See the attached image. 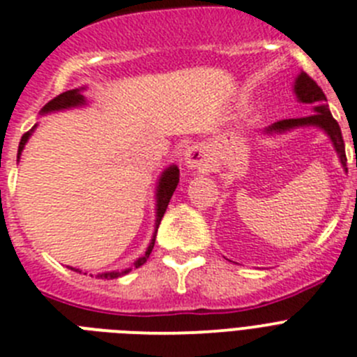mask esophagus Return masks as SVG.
I'll list each match as a JSON object with an SVG mask.
<instances>
[{"label":"esophagus","instance_id":"34e87169","mask_svg":"<svg viewBox=\"0 0 357 357\" xmlns=\"http://www.w3.org/2000/svg\"><path fill=\"white\" fill-rule=\"evenodd\" d=\"M185 166L188 169H202L207 166V157H206V150L198 144L191 146L185 153Z\"/></svg>","mask_w":357,"mask_h":357}]
</instances>
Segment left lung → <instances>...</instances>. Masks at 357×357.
I'll list each match as a JSON object with an SVG mask.
<instances>
[{
  "label": "left lung",
  "mask_w": 357,
  "mask_h": 357,
  "mask_svg": "<svg viewBox=\"0 0 357 357\" xmlns=\"http://www.w3.org/2000/svg\"><path fill=\"white\" fill-rule=\"evenodd\" d=\"M295 94L302 103H314V112L304 118H291V119H280V121L273 123L272 127L268 128V132H282L289 130L295 127H304V125H317V127L324 128L329 134L331 141H333L334 148L340 153L343 166H347V155H345V143H343L342 130H340L338 121L333 118V114L327 109L326 102L327 98L324 91L320 89V85L309 77L307 73H301L295 82Z\"/></svg>",
  "instance_id": "8db88e82"
}]
</instances>
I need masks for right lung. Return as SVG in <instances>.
Here are the masks:
<instances>
[{
  "label": "right lung",
  "instance_id": "add662e5",
  "mask_svg": "<svg viewBox=\"0 0 357 357\" xmlns=\"http://www.w3.org/2000/svg\"><path fill=\"white\" fill-rule=\"evenodd\" d=\"M80 103H84V96L80 94V91L78 89L66 91V93H62V94H59V96L53 98L52 102L46 103L43 109V112H52V110L68 109V107L80 105ZM30 134L31 132H26V134L21 137V143H19V150H17V159H19V153L23 151V148H24V144H26ZM178 175H181V173H178V168H176V166H172V168L166 169V172L162 173V176H160L159 188H157V222H155L157 229H159L160 220H162L164 213H166V209H168V204H169V200H172L173 191H175L176 184H178ZM153 245H155V236H153V239H151L150 247H148V250L144 252L143 257H139V259L134 263L135 268H139L141 264L146 263V259L150 257L151 250H153ZM123 273H127V272H123ZM119 275H121V272H109V273H100L98 277H100V279H116V277H119Z\"/></svg>",
  "mask_w": 357,
  "mask_h": 357
}]
</instances>
